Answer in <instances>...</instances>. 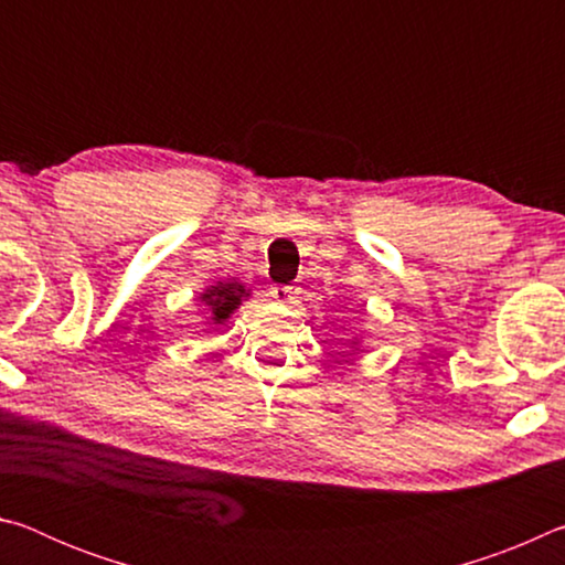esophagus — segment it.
Here are the masks:
<instances>
[{"label": "esophagus", "mask_w": 565, "mask_h": 565, "mask_svg": "<svg viewBox=\"0 0 565 565\" xmlns=\"http://www.w3.org/2000/svg\"><path fill=\"white\" fill-rule=\"evenodd\" d=\"M271 299L276 303H296L299 301V289L296 286H289V284H276L271 286Z\"/></svg>", "instance_id": "obj_1"}]
</instances>
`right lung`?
I'll return each mask as SVG.
<instances>
[{"label":"right lung","instance_id":"add662e5","mask_svg":"<svg viewBox=\"0 0 565 565\" xmlns=\"http://www.w3.org/2000/svg\"><path fill=\"white\" fill-rule=\"evenodd\" d=\"M248 291L244 289V284L238 281H218L216 286H209V289L199 296V301H202L209 313H212L214 323H224L232 313L242 306V301L246 299Z\"/></svg>","mask_w":565,"mask_h":565}]
</instances>
